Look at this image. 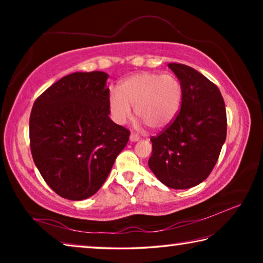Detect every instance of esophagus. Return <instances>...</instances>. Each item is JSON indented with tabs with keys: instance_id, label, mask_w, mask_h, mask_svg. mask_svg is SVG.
Listing matches in <instances>:
<instances>
[{
	"instance_id": "obj_1",
	"label": "esophagus",
	"mask_w": 263,
	"mask_h": 263,
	"mask_svg": "<svg viewBox=\"0 0 263 263\" xmlns=\"http://www.w3.org/2000/svg\"><path fill=\"white\" fill-rule=\"evenodd\" d=\"M130 140H131V141H138V140H139V136L136 135V133H131Z\"/></svg>"
}]
</instances>
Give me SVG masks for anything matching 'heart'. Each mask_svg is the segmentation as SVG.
Returning <instances> with one entry per match:
<instances>
[{
  "label": "heart",
  "mask_w": 263,
  "mask_h": 263,
  "mask_svg": "<svg viewBox=\"0 0 263 263\" xmlns=\"http://www.w3.org/2000/svg\"><path fill=\"white\" fill-rule=\"evenodd\" d=\"M182 102V87L171 74L140 73L127 78L121 91L112 89L109 95V108L114 121L124 124L136 115L151 128H162L174 121Z\"/></svg>",
  "instance_id": "1"
}]
</instances>
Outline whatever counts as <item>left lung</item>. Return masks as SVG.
I'll return each instance as SVG.
<instances>
[{
  "label": "left lung",
  "instance_id": "obj_1",
  "mask_svg": "<svg viewBox=\"0 0 263 263\" xmlns=\"http://www.w3.org/2000/svg\"><path fill=\"white\" fill-rule=\"evenodd\" d=\"M182 87L181 109L158 136L151 137L148 166L164 185L188 189L210 175L226 139L224 99L215 83L182 64H168Z\"/></svg>",
  "mask_w": 263,
  "mask_h": 263
}]
</instances>
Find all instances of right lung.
<instances>
[{
    "instance_id": "right-lung-1",
    "label": "right lung",
    "mask_w": 263,
    "mask_h": 263,
    "mask_svg": "<svg viewBox=\"0 0 263 263\" xmlns=\"http://www.w3.org/2000/svg\"><path fill=\"white\" fill-rule=\"evenodd\" d=\"M108 77L97 70L66 75L31 110L33 161L48 186L70 201L90 197L103 185L130 137L109 117Z\"/></svg>"
}]
</instances>
